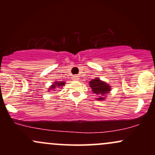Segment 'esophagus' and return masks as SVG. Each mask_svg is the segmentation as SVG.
Masks as SVG:
<instances>
[{
  "mask_svg": "<svg viewBox=\"0 0 155 155\" xmlns=\"http://www.w3.org/2000/svg\"><path fill=\"white\" fill-rule=\"evenodd\" d=\"M73 79H74V80H76V81H77V80H79V76L74 75V76H73Z\"/></svg>",
  "mask_w": 155,
  "mask_h": 155,
  "instance_id": "obj_1",
  "label": "esophagus"
}]
</instances>
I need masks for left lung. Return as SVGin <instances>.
I'll return each instance as SVG.
<instances>
[{"mask_svg":"<svg viewBox=\"0 0 155 155\" xmlns=\"http://www.w3.org/2000/svg\"><path fill=\"white\" fill-rule=\"evenodd\" d=\"M89 84L92 89V92L98 96L97 98L98 101L105 100L106 94H108L111 90V87L107 83L102 81L97 78L90 81Z\"/></svg>","mask_w":155,"mask_h":155,"instance_id":"8db88e82","label":"left lung"}]
</instances>
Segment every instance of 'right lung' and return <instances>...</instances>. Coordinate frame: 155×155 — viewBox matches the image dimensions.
Wrapping results in <instances>:
<instances>
[{
    "label": "right lung",
    "instance_id": "obj_1",
    "mask_svg": "<svg viewBox=\"0 0 155 155\" xmlns=\"http://www.w3.org/2000/svg\"><path fill=\"white\" fill-rule=\"evenodd\" d=\"M65 82H64V81H54V84H53L52 85H51V86L50 87V88L49 89V91H50V90H54L55 88L57 87H63L64 84H65Z\"/></svg>",
    "mask_w": 155,
    "mask_h": 155
}]
</instances>
